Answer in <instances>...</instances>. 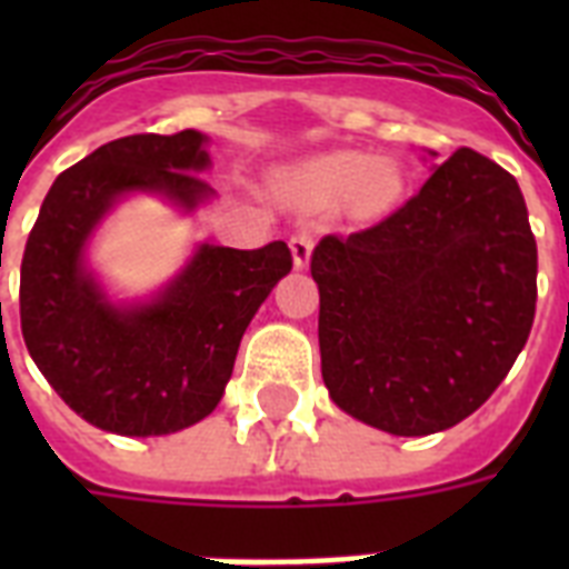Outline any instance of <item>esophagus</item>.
Instances as JSON below:
<instances>
[{
	"instance_id": "1",
	"label": "esophagus",
	"mask_w": 569,
	"mask_h": 569,
	"mask_svg": "<svg viewBox=\"0 0 569 569\" xmlns=\"http://www.w3.org/2000/svg\"><path fill=\"white\" fill-rule=\"evenodd\" d=\"M289 248H292V262L295 268H307L312 257V236L307 230H298L289 239Z\"/></svg>"
}]
</instances>
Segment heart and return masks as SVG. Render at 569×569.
Returning <instances> with one entry per match:
<instances>
[{
	"mask_svg": "<svg viewBox=\"0 0 569 569\" xmlns=\"http://www.w3.org/2000/svg\"><path fill=\"white\" fill-rule=\"evenodd\" d=\"M405 189V177L389 159H369L366 153L319 156L295 171L292 191L310 206H337L348 200V209L360 218L387 212Z\"/></svg>",
	"mask_w": 569,
	"mask_h": 569,
	"instance_id": "b5f03b06",
	"label": "heart"
}]
</instances>
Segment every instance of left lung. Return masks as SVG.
<instances>
[{
    "mask_svg": "<svg viewBox=\"0 0 569 569\" xmlns=\"http://www.w3.org/2000/svg\"><path fill=\"white\" fill-rule=\"evenodd\" d=\"M310 271L333 405L396 437L476 413L535 321L538 244L522 191L469 147L387 221L325 236Z\"/></svg>",
    "mask_w": 569,
    "mask_h": 569,
    "instance_id": "8db88e82",
    "label": "left lung"
}]
</instances>
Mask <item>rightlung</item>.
<instances>
[{
    "instance_id": "obj_1",
    "label": "right lung",
    "mask_w": 569,
    "mask_h": 569,
    "mask_svg": "<svg viewBox=\"0 0 569 569\" xmlns=\"http://www.w3.org/2000/svg\"><path fill=\"white\" fill-rule=\"evenodd\" d=\"M197 129L127 136L67 168L26 241L20 325L31 360L84 422L120 437H162L212 413L239 342L280 277L286 241L257 250L197 244L171 283L147 301H111L88 244L129 194H156L194 212L214 189L197 173L212 159Z\"/></svg>"
}]
</instances>
